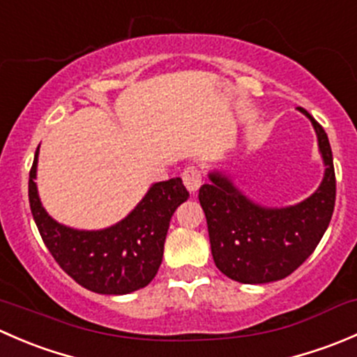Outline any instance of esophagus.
Instances as JSON below:
<instances>
[{
	"instance_id": "1",
	"label": "esophagus",
	"mask_w": 357,
	"mask_h": 357,
	"mask_svg": "<svg viewBox=\"0 0 357 357\" xmlns=\"http://www.w3.org/2000/svg\"><path fill=\"white\" fill-rule=\"evenodd\" d=\"M181 178H183V183H185V186L188 188V192L195 193L202 186V171L199 167H195V165L186 167L185 171H183Z\"/></svg>"
}]
</instances>
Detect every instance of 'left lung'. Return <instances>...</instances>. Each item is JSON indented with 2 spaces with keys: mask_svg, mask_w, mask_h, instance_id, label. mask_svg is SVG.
<instances>
[{
  "mask_svg": "<svg viewBox=\"0 0 357 357\" xmlns=\"http://www.w3.org/2000/svg\"><path fill=\"white\" fill-rule=\"evenodd\" d=\"M298 110L314 126L326 165L321 185L309 199L291 207H261L221 172H211V183L199 192L212 257L235 282L257 285L287 278L314 252L332 219L337 188L328 136L307 110Z\"/></svg>",
  "mask_w": 357,
  "mask_h": 357,
  "instance_id": "left-lung-1",
  "label": "left lung"
}]
</instances>
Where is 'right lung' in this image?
Listing matches in <instances>:
<instances>
[{"label":"right lung","instance_id":"obj_1","mask_svg":"<svg viewBox=\"0 0 357 357\" xmlns=\"http://www.w3.org/2000/svg\"><path fill=\"white\" fill-rule=\"evenodd\" d=\"M38 150L29 172V204L39 235L60 268L96 294L124 295L149 285L162 262L169 221L190 197L181 178L155 183L117 225L82 231L60 225L43 208L34 183Z\"/></svg>","mask_w":357,"mask_h":357}]
</instances>
